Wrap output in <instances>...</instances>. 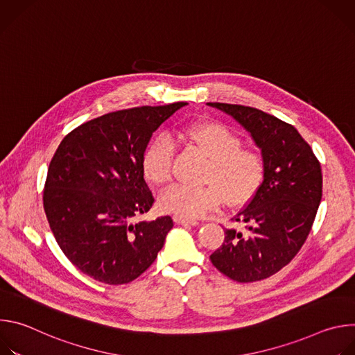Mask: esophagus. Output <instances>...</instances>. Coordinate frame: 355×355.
<instances>
[{
    "mask_svg": "<svg viewBox=\"0 0 355 355\" xmlns=\"http://www.w3.org/2000/svg\"><path fill=\"white\" fill-rule=\"evenodd\" d=\"M174 222L178 223V225H192V226H196L199 222L195 220V219H187V218H182V216H178V215H174L173 216Z\"/></svg>",
    "mask_w": 355,
    "mask_h": 355,
    "instance_id": "34e87169",
    "label": "esophagus"
}]
</instances>
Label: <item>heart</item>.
Masks as SVG:
<instances>
[{
  "instance_id": "heart-1",
  "label": "heart",
  "mask_w": 355,
  "mask_h": 355,
  "mask_svg": "<svg viewBox=\"0 0 355 355\" xmlns=\"http://www.w3.org/2000/svg\"><path fill=\"white\" fill-rule=\"evenodd\" d=\"M180 136L209 159L204 187L173 185L159 198L162 211L193 219L219 207L222 200L230 207L245 204L260 189L266 164L252 148H243L239 135L218 122H198L181 129ZM174 146L166 136L151 140L141 155L144 178L163 185L171 178Z\"/></svg>"
}]
</instances>
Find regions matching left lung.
Here are the masks:
<instances>
[{"mask_svg": "<svg viewBox=\"0 0 355 355\" xmlns=\"http://www.w3.org/2000/svg\"><path fill=\"white\" fill-rule=\"evenodd\" d=\"M234 118L261 148L266 175L260 189L232 220L245 230L225 229L212 264L237 282L266 279L297 254L322 200V168L313 150L289 123L260 110L208 103Z\"/></svg>", "mask_w": 355, "mask_h": 355, "instance_id": "left-lung-1", "label": "left lung"}]
</instances>
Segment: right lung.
<instances>
[{
  "mask_svg": "<svg viewBox=\"0 0 355 355\" xmlns=\"http://www.w3.org/2000/svg\"><path fill=\"white\" fill-rule=\"evenodd\" d=\"M187 103L110 112L71 130L49 164L43 208L64 256L108 285L136 279L157 259L170 216L133 222L155 198L141 173L148 140Z\"/></svg>",
  "mask_w": 355,
  "mask_h": 355,
  "instance_id": "add662e5",
  "label": "right lung"
}]
</instances>
